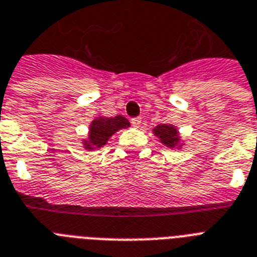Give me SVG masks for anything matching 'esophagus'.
I'll return each mask as SVG.
<instances>
[{
    "label": "esophagus",
    "instance_id": "1",
    "mask_svg": "<svg viewBox=\"0 0 257 257\" xmlns=\"http://www.w3.org/2000/svg\"><path fill=\"white\" fill-rule=\"evenodd\" d=\"M131 122H132V125L135 126V128H139L140 125H141V117H135L131 120Z\"/></svg>",
    "mask_w": 257,
    "mask_h": 257
}]
</instances>
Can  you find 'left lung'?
Returning <instances> with one entry per match:
<instances>
[{
	"mask_svg": "<svg viewBox=\"0 0 257 257\" xmlns=\"http://www.w3.org/2000/svg\"><path fill=\"white\" fill-rule=\"evenodd\" d=\"M153 133L157 136L158 139H160V141L164 144L165 147L170 148V149H174V148H179V149H181V147H182L178 131H177L176 126H173L172 124L157 125V126L153 129Z\"/></svg>",
	"mask_w": 257,
	"mask_h": 257,
	"instance_id": "8db88e82",
	"label": "left lung"
}]
</instances>
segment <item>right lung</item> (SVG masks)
I'll use <instances>...</instances> for the list:
<instances>
[{
	"label": "right lung",
	"mask_w": 257,
	"mask_h": 257,
	"mask_svg": "<svg viewBox=\"0 0 257 257\" xmlns=\"http://www.w3.org/2000/svg\"><path fill=\"white\" fill-rule=\"evenodd\" d=\"M129 121L122 116L114 117H96L89 125V132L87 140H83V145L85 149L95 150L103 148L108 140L120 131V129L129 128Z\"/></svg>",
	"instance_id": "add662e5"
}]
</instances>
